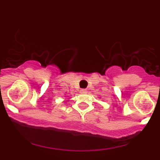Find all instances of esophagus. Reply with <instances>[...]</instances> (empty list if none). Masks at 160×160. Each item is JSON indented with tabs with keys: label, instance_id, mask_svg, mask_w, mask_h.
Listing matches in <instances>:
<instances>
[{
	"label": "esophagus",
	"instance_id": "1",
	"mask_svg": "<svg viewBox=\"0 0 160 160\" xmlns=\"http://www.w3.org/2000/svg\"><path fill=\"white\" fill-rule=\"evenodd\" d=\"M87 90H85V89H82V90H80V93H81V94H86V93H87Z\"/></svg>",
	"mask_w": 160,
	"mask_h": 160
}]
</instances>
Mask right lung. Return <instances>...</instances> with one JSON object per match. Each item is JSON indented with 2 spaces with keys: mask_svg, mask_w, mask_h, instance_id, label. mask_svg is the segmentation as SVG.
Returning a JSON list of instances; mask_svg holds the SVG:
<instances>
[{
  "mask_svg": "<svg viewBox=\"0 0 160 160\" xmlns=\"http://www.w3.org/2000/svg\"><path fill=\"white\" fill-rule=\"evenodd\" d=\"M67 101H69V100H67Z\"/></svg>",
  "mask_w": 160,
  "mask_h": 160,
  "instance_id": "add662e5",
  "label": "right lung"
}]
</instances>
